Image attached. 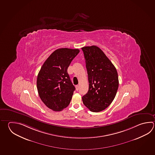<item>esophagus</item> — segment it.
I'll use <instances>...</instances> for the list:
<instances>
[{"label": "esophagus", "instance_id": "34e87169", "mask_svg": "<svg viewBox=\"0 0 155 155\" xmlns=\"http://www.w3.org/2000/svg\"><path fill=\"white\" fill-rule=\"evenodd\" d=\"M76 90H77V91H78V90H79V85H76Z\"/></svg>", "mask_w": 155, "mask_h": 155}]
</instances>
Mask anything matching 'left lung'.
<instances>
[{
	"label": "left lung",
	"instance_id": "obj_1",
	"mask_svg": "<svg viewBox=\"0 0 155 155\" xmlns=\"http://www.w3.org/2000/svg\"><path fill=\"white\" fill-rule=\"evenodd\" d=\"M88 73L89 90L83 102L94 112L103 111L116 97L119 82L116 68L99 47L82 48Z\"/></svg>",
	"mask_w": 155,
	"mask_h": 155
}]
</instances>
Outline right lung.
<instances>
[{"mask_svg": "<svg viewBox=\"0 0 155 155\" xmlns=\"http://www.w3.org/2000/svg\"><path fill=\"white\" fill-rule=\"evenodd\" d=\"M79 50L60 48L53 52L38 73L37 86L41 101L53 111H62L70 104L75 87L67 68Z\"/></svg>", "mask_w": 155, "mask_h": 155, "instance_id": "obj_1", "label": "right lung"}]
</instances>
